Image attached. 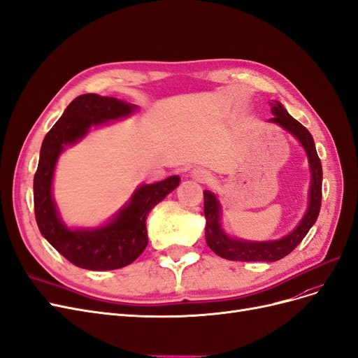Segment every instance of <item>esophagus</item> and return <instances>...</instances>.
<instances>
[{"label":"esophagus","mask_w":358,"mask_h":358,"mask_svg":"<svg viewBox=\"0 0 358 358\" xmlns=\"http://www.w3.org/2000/svg\"><path fill=\"white\" fill-rule=\"evenodd\" d=\"M192 176H193V178H196L197 181H205V180L209 178V172H208L206 169H203V168H194V169L192 171Z\"/></svg>","instance_id":"obj_1"}]
</instances>
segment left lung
<instances>
[{
  "label": "left lung",
  "mask_w": 358,
  "mask_h": 358,
  "mask_svg": "<svg viewBox=\"0 0 358 358\" xmlns=\"http://www.w3.org/2000/svg\"><path fill=\"white\" fill-rule=\"evenodd\" d=\"M271 112L273 117L270 122L280 125L290 134L295 136L298 141L306 149L310 169H311V186L308 194V208L303 218L299 221L298 226L292 233L282 237L279 241L271 242H248L241 239H233L222 231L220 224V214L221 206L214 193L209 190L203 192V213L206 218V227H205V237L208 246L214 250V252L230 261H267L274 262L285 258L302 242L303 237L307 236L313 224L315 222L317 217L320 213L322 206V180H323V171L322 162L315 150V144L310 131L301 125L295 117L290 116L287 110L283 108L280 101H273Z\"/></svg>",
  "instance_id": "left-lung-1"
}]
</instances>
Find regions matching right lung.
<instances>
[{"label":"right lung","mask_w":358,"mask_h":358,"mask_svg":"<svg viewBox=\"0 0 358 358\" xmlns=\"http://www.w3.org/2000/svg\"><path fill=\"white\" fill-rule=\"evenodd\" d=\"M136 109V104L115 97L83 94L66 108L43 141L34 177L36 224L48 243L76 267L106 271L134 262L149 242L145 218L153 206L180 184L178 176L155 184H143L132 194L128 205L109 224L99 229L71 230L60 220L51 194L59 155L66 145L81 140L91 127L128 116Z\"/></svg>","instance_id":"1"}]
</instances>
